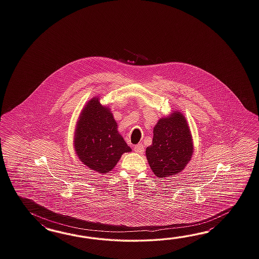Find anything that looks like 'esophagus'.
<instances>
[{
    "mask_svg": "<svg viewBox=\"0 0 259 259\" xmlns=\"http://www.w3.org/2000/svg\"><path fill=\"white\" fill-rule=\"evenodd\" d=\"M144 150H145V149H144V146L142 145V144H138V145L134 147V151L136 152H138V153H143Z\"/></svg>",
    "mask_w": 259,
    "mask_h": 259,
    "instance_id": "1",
    "label": "esophagus"
}]
</instances>
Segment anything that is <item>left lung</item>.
Returning a JSON list of instances; mask_svg holds the SVG:
<instances>
[{
  "instance_id": "obj_1",
  "label": "left lung",
  "mask_w": 259,
  "mask_h": 259,
  "mask_svg": "<svg viewBox=\"0 0 259 259\" xmlns=\"http://www.w3.org/2000/svg\"><path fill=\"white\" fill-rule=\"evenodd\" d=\"M193 153L194 142L185 116L174 110L160 118L153 128L152 144L146 149L152 172L160 179L176 175L185 168Z\"/></svg>"
}]
</instances>
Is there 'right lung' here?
<instances>
[{
    "label": "right lung",
    "instance_id": "1",
    "mask_svg": "<svg viewBox=\"0 0 259 259\" xmlns=\"http://www.w3.org/2000/svg\"><path fill=\"white\" fill-rule=\"evenodd\" d=\"M73 144L79 161L100 174L112 170L123 153L132 152L118 131L111 109L100 103V96L83 107Z\"/></svg>",
    "mask_w": 259,
    "mask_h": 259
}]
</instances>
